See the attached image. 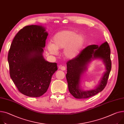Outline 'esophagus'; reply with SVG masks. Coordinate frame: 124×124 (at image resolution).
Masks as SVG:
<instances>
[{
    "label": "esophagus",
    "instance_id": "esophagus-1",
    "mask_svg": "<svg viewBox=\"0 0 124 124\" xmlns=\"http://www.w3.org/2000/svg\"><path fill=\"white\" fill-rule=\"evenodd\" d=\"M59 68L60 69H61V70H62V71H64V70H65V69H66L65 67V66H62V65H60V66H59Z\"/></svg>",
    "mask_w": 124,
    "mask_h": 124
}]
</instances>
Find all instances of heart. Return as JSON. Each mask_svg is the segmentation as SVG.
Returning <instances> with one entry per match:
<instances>
[{
  "instance_id": "b5f03b06",
  "label": "heart",
  "mask_w": 124,
  "mask_h": 124,
  "mask_svg": "<svg viewBox=\"0 0 124 124\" xmlns=\"http://www.w3.org/2000/svg\"><path fill=\"white\" fill-rule=\"evenodd\" d=\"M52 42H49L47 48L51 54L56 55L58 49H64V55L67 58H75L79 53L85 43V37L75 30H64L56 33L52 38Z\"/></svg>"
}]
</instances>
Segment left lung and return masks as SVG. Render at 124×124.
I'll use <instances>...</instances> for the list:
<instances>
[{
    "label": "left lung",
    "mask_w": 124,
    "mask_h": 124,
    "mask_svg": "<svg viewBox=\"0 0 124 124\" xmlns=\"http://www.w3.org/2000/svg\"><path fill=\"white\" fill-rule=\"evenodd\" d=\"M110 48L107 42L100 46L91 45L86 47L72 60L67 62L66 77L70 93L75 98L85 99L93 96L101 92L106 87L111 70ZM100 59L106 66V71L100 84L94 89L84 91L79 88L80 79L87 70L88 63L92 60Z\"/></svg>",
    "instance_id": "8db88e82"
}]
</instances>
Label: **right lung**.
<instances>
[{
  "instance_id": "right-lung-1",
  "label": "right lung",
  "mask_w": 124,
  "mask_h": 124,
  "mask_svg": "<svg viewBox=\"0 0 124 124\" xmlns=\"http://www.w3.org/2000/svg\"><path fill=\"white\" fill-rule=\"evenodd\" d=\"M42 26L23 27L14 37L8 54L10 76L19 91L31 97L46 92L56 63L46 61L43 56L48 36Z\"/></svg>"
}]
</instances>
